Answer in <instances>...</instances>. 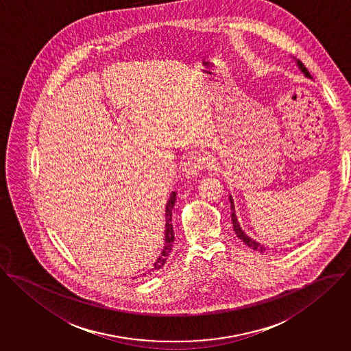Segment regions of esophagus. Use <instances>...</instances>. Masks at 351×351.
Instances as JSON below:
<instances>
[{"label":"esophagus","instance_id":"1","mask_svg":"<svg viewBox=\"0 0 351 351\" xmlns=\"http://www.w3.org/2000/svg\"><path fill=\"white\" fill-rule=\"evenodd\" d=\"M209 165V158L198 154V153H191L189 154L183 162H182V171L186 178H195L198 176L206 167Z\"/></svg>","mask_w":351,"mask_h":351}]
</instances>
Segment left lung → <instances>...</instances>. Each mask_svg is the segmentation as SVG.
<instances>
[{
    "instance_id": "obj_1",
    "label": "left lung",
    "mask_w": 351,
    "mask_h": 351,
    "mask_svg": "<svg viewBox=\"0 0 351 351\" xmlns=\"http://www.w3.org/2000/svg\"><path fill=\"white\" fill-rule=\"evenodd\" d=\"M295 64H297L298 69L304 73V75H305V77L312 78L311 73H309L308 69L304 66V64H302L300 60H295ZM229 202H230V217H232L233 230L236 232L237 237H239L241 241H244V244H247V245H248L250 248H252L254 251H261L262 254H263V252H266V251L269 250V247H265L263 244H261V243H258L256 240L251 239V237H250V236H248V234L241 229V226H240V223H239V221H237V215H236V210H234V202H233L232 195H229Z\"/></svg>"
}]
</instances>
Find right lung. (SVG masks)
I'll return each mask as SVG.
<instances>
[{"instance_id": "right-lung-1", "label": "right lung", "mask_w": 351, "mask_h": 351, "mask_svg": "<svg viewBox=\"0 0 351 351\" xmlns=\"http://www.w3.org/2000/svg\"><path fill=\"white\" fill-rule=\"evenodd\" d=\"M176 202V191H172L171 193V197L167 202V206H165V230H164V248L160 254V256L157 258V261L154 262L153 267L150 270H147V274H152L153 271L156 270H160L162 269V266L167 263V259L172 251V247H173V241H175V233H173V226H172V209H173V205ZM146 276V274H143Z\"/></svg>"}]
</instances>
